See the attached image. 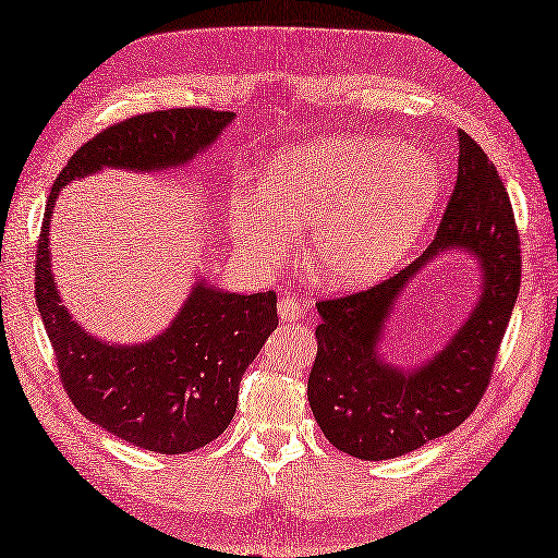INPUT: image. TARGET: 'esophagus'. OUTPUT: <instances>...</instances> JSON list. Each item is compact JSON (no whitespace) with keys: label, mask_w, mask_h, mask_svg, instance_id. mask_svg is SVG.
<instances>
[{"label":"esophagus","mask_w":558,"mask_h":558,"mask_svg":"<svg viewBox=\"0 0 558 558\" xmlns=\"http://www.w3.org/2000/svg\"><path fill=\"white\" fill-rule=\"evenodd\" d=\"M302 304L298 302V300H292V298H280V302H278V314H280V318L282 322H298V318L302 316Z\"/></svg>","instance_id":"34e87169"}]
</instances>
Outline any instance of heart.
Wrapping results in <instances>:
<instances>
[{"instance_id": "b5f03b06", "label": "heart", "mask_w": 558, "mask_h": 558, "mask_svg": "<svg viewBox=\"0 0 558 558\" xmlns=\"http://www.w3.org/2000/svg\"><path fill=\"white\" fill-rule=\"evenodd\" d=\"M441 198L432 153L374 136H324L278 153L258 189L236 186L230 232L254 266L278 268L310 225L306 256L326 286L352 290L393 270Z\"/></svg>"}]
</instances>
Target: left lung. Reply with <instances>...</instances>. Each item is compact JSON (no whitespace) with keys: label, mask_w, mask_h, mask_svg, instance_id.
<instances>
[{"label":"left lung","mask_w":558,"mask_h":558,"mask_svg":"<svg viewBox=\"0 0 558 558\" xmlns=\"http://www.w3.org/2000/svg\"><path fill=\"white\" fill-rule=\"evenodd\" d=\"M446 253L478 266V300L429 359L398 365L383 352L392 341L389 318L421 270ZM518 290L511 201L487 153L458 129V180L429 248L381 286L316 304L322 324L306 396L328 441L354 458L388 460L453 432L489 384Z\"/></svg>","instance_id":"1"}]
</instances>
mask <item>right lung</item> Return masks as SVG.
I'll return each mask as SVG.
<instances>
[{"mask_svg":"<svg viewBox=\"0 0 558 558\" xmlns=\"http://www.w3.org/2000/svg\"><path fill=\"white\" fill-rule=\"evenodd\" d=\"M234 112L160 110L105 129L83 144L47 198L35 264V302L62 384L83 417L122 441L177 456L218 438L234 417L240 381L278 326L276 292H230L196 276L158 336L112 342L88 333L57 290L50 225L62 189L102 170L156 174L204 156Z\"/></svg>","mask_w":558,"mask_h":558,"instance_id":"obj_1","label":"right lung"}]
</instances>
